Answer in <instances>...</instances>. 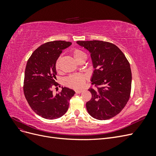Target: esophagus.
<instances>
[{
	"label": "esophagus",
	"mask_w": 156,
	"mask_h": 156,
	"mask_svg": "<svg viewBox=\"0 0 156 156\" xmlns=\"http://www.w3.org/2000/svg\"><path fill=\"white\" fill-rule=\"evenodd\" d=\"M82 91L83 90H75V92H76L77 94H80L82 92Z\"/></svg>",
	"instance_id": "esophagus-1"
}]
</instances>
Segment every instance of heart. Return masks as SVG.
I'll list each match as a JSON object with an SVG mask.
<instances>
[{"mask_svg": "<svg viewBox=\"0 0 156 156\" xmlns=\"http://www.w3.org/2000/svg\"><path fill=\"white\" fill-rule=\"evenodd\" d=\"M72 55L75 60L79 62L80 60L86 58V54L81 50L79 49H75L72 51ZM61 58L59 57L56 61L55 68L58 71L60 69ZM88 79V75L84 73H76L71 75L65 80L66 85L74 89L81 88L86 83Z\"/></svg>", "mask_w": 156, "mask_h": 156, "instance_id": "obj_1", "label": "heart"}]
</instances>
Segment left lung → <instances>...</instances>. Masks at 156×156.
Instances as JSON below:
<instances>
[{
  "label": "left lung",
  "mask_w": 156,
  "mask_h": 156,
  "mask_svg": "<svg viewBox=\"0 0 156 156\" xmlns=\"http://www.w3.org/2000/svg\"><path fill=\"white\" fill-rule=\"evenodd\" d=\"M90 53L94 73L90 88L91 100L87 104L89 115L97 120H108L123 109L131 89L130 64L122 51L110 42L77 41Z\"/></svg>",
  "instance_id": "1"
}]
</instances>
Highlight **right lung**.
<instances>
[{
	"label": "right lung",
	"mask_w": 156,
	"mask_h": 156,
	"mask_svg": "<svg viewBox=\"0 0 156 156\" xmlns=\"http://www.w3.org/2000/svg\"><path fill=\"white\" fill-rule=\"evenodd\" d=\"M71 45V42L66 41L47 42L33 52L27 61L23 92L32 109L44 119L53 120L63 116L75 93L67 87H62L56 95L52 90L58 85L56 61L62 51Z\"/></svg>",
	"instance_id": "add662e5"
}]
</instances>
